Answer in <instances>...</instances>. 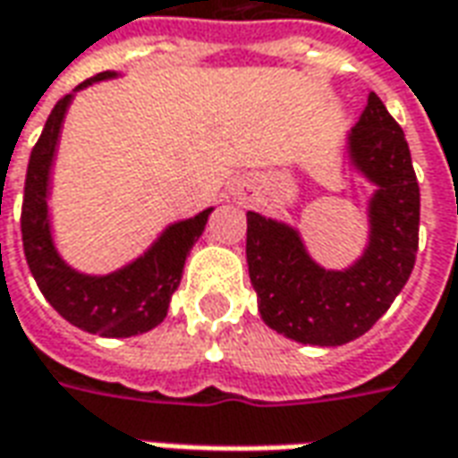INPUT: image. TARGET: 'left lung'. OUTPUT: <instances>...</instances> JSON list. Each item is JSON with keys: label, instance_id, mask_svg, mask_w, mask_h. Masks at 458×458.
I'll use <instances>...</instances> for the list:
<instances>
[{"label": "left lung", "instance_id": "obj_1", "mask_svg": "<svg viewBox=\"0 0 458 458\" xmlns=\"http://www.w3.org/2000/svg\"><path fill=\"white\" fill-rule=\"evenodd\" d=\"M351 157L377 183L370 245L353 267L327 272L309 259L292 228L248 213V269L269 328L309 345H344L363 336L410 279L420 245V183L403 127L368 95L351 131Z\"/></svg>", "mask_w": 458, "mask_h": 458}]
</instances>
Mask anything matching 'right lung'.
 I'll return each instance as SVG.
<instances>
[{"label":"right lung","mask_w":458,"mask_h":458,"mask_svg":"<svg viewBox=\"0 0 458 458\" xmlns=\"http://www.w3.org/2000/svg\"><path fill=\"white\" fill-rule=\"evenodd\" d=\"M110 75L114 73H98L78 88ZM68 103L71 95H64L55 103L29 157L21 203V240L26 262L48 304L73 327L107 338L140 336L159 327L166 317L171 294L181 282L183 262L206 228L210 208L199 213L196 218L171 225L144 258L114 275L85 277L73 272L54 250L46 216L48 169L54 161L55 141Z\"/></svg>","instance_id":"1"}]
</instances>
